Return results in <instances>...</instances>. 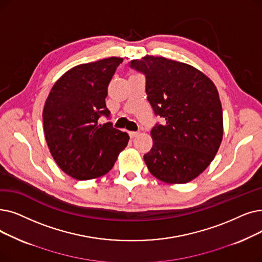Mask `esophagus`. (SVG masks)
I'll return each mask as SVG.
<instances>
[{"label":"esophagus","mask_w":262,"mask_h":262,"mask_svg":"<svg viewBox=\"0 0 262 262\" xmlns=\"http://www.w3.org/2000/svg\"><path fill=\"white\" fill-rule=\"evenodd\" d=\"M128 135H129V137L133 139V138L136 137V136L138 135V132H128Z\"/></svg>","instance_id":"esophagus-1"}]
</instances>
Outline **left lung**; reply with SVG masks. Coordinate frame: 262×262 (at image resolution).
<instances>
[{
  "mask_svg": "<svg viewBox=\"0 0 262 262\" xmlns=\"http://www.w3.org/2000/svg\"><path fill=\"white\" fill-rule=\"evenodd\" d=\"M145 77V93L156 117L153 146L143 158L166 183L182 184L211 164L223 139V110L210 79L190 65L146 55L128 62Z\"/></svg>",
  "mask_w": 262,
  "mask_h": 262,
  "instance_id": "1",
  "label": "left lung"
}]
</instances>
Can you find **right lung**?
Returning a JSON list of instances; mask_svg holds the SVG:
<instances>
[{
  "label": "right lung",
  "instance_id": "1",
  "mask_svg": "<svg viewBox=\"0 0 262 262\" xmlns=\"http://www.w3.org/2000/svg\"><path fill=\"white\" fill-rule=\"evenodd\" d=\"M123 59L81 64L66 72L53 85L45 104V137L55 163L77 180L106 174L127 145L126 133L113 128L105 98L112 76Z\"/></svg>",
  "mask_w": 262,
  "mask_h": 262
}]
</instances>
